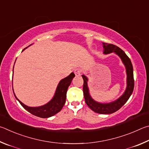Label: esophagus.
I'll return each mask as SVG.
<instances>
[{"instance_id":"esophagus-1","label":"esophagus","mask_w":149,"mask_h":149,"mask_svg":"<svg viewBox=\"0 0 149 149\" xmlns=\"http://www.w3.org/2000/svg\"><path fill=\"white\" fill-rule=\"evenodd\" d=\"M74 72L77 77H79L80 75V70L79 69H75Z\"/></svg>"}]
</instances>
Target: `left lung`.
Masks as SVG:
<instances>
[{
	"label": "left lung",
	"mask_w": 149,
	"mask_h": 149,
	"mask_svg": "<svg viewBox=\"0 0 149 149\" xmlns=\"http://www.w3.org/2000/svg\"><path fill=\"white\" fill-rule=\"evenodd\" d=\"M103 54H109L114 53L116 54L121 59L122 63L126 68V88L123 94L118 97L115 101L110 103H100L95 101L90 95V90L88 88V79L84 74H82V79L84 80V85H83V93L85 99V102L87 105L95 113L99 114H112L114 112L119 110L132 94L134 88V69L131 62V60L127 57L126 53L121 49L119 47L114 44H107L103 42Z\"/></svg>",
	"instance_id": "left-lung-1"
}]
</instances>
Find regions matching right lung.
I'll return each instance as SVG.
<instances>
[{"label":"right lung","instance_id":"obj_1","mask_svg":"<svg viewBox=\"0 0 149 149\" xmlns=\"http://www.w3.org/2000/svg\"><path fill=\"white\" fill-rule=\"evenodd\" d=\"M25 49L23 50H25ZM13 72H14V69H13ZM74 77L75 75L74 73L71 72L69 76L60 80L56 88L54 97L48 103L44 105L39 107H29L18 100L14 92V94L15 97L17 99V100L19 101L23 107L28 112H29L30 113L36 116L40 117V118H49V117H51L59 113L62 109L63 107L64 106L65 101H66L67 89L71 83L72 79ZM13 92H14V90H13Z\"/></svg>","mask_w":149,"mask_h":149}]
</instances>
